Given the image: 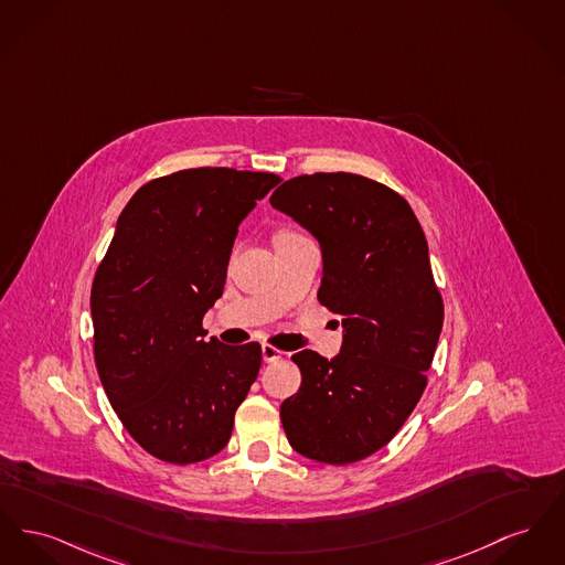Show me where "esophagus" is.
Wrapping results in <instances>:
<instances>
[{
    "label": "esophagus",
    "instance_id": "1",
    "mask_svg": "<svg viewBox=\"0 0 565 565\" xmlns=\"http://www.w3.org/2000/svg\"><path fill=\"white\" fill-rule=\"evenodd\" d=\"M281 356H284L281 350H277V348H273V345H268V343L263 345V361H265V363H275V361H279Z\"/></svg>",
    "mask_w": 565,
    "mask_h": 565
}]
</instances>
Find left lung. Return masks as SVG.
Masks as SVG:
<instances>
[{
    "mask_svg": "<svg viewBox=\"0 0 565 565\" xmlns=\"http://www.w3.org/2000/svg\"><path fill=\"white\" fill-rule=\"evenodd\" d=\"M270 204L318 238V300L343 327L331 361L292 356L302 382L281 403L284 431L307 459L361 461L397 435L427 386L444 322L427 238L407 200L352 172L300 174Z\"/></svg>",
    "mask_w": 565,
    "mask_h": 565,
    "instance_id": "obj_1",
    "label": "left lung"
}]
</instances>
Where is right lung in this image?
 I'll use <instances>...</instances> for the list:
<instances>
[{"label":"right lung","instance_id":"1","mask_svg":"<svg viewBox=\"0 0 565 565\" xmlns=\"http://www.w3.org/2000/svg\"><path fill=\"white\" fill-rule=\"evenodd\" d=\"M281 179L190 168L145 183L117 220L92 286L94 356L113 409L167 463L217 455L256 382L258 343L204 339L238 224Z\"/></svg>","mask_w":565,"mask_h":565}]
</instances>
